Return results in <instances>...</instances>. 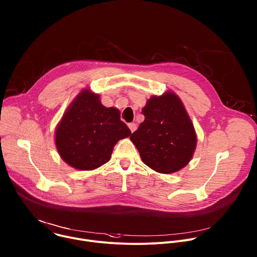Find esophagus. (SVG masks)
Wrapping results in <instances>:
<instances>
[{
  "mask_svg": "<svg viewBox=\"0 0 257 257\" xmlns=\"http://www.w3.org/2000/svg\"><path fill=\"white\" fill-rule=\"evenodd\" d=\"M128 127H129V129L131 130L132 133H133V132L136 130V128H137V126H136L135 123H129V124H128Z\"/></svg>",
  "mask_w": 257,
  "mask_h": 257,
  "instance_id": "esophagus-1",
  "label": "esophagus"
}]
</instances>
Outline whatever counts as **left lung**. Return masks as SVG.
I'll return each mask as SVG.
<instances>
[{
    "label": "left lung",
    "instance_id": "obj_1",
    "mask_svg": "<svg viewBox=\"0 0 257 257\" xmlns=\"http://www.w3.org/2000/svg\"><path fill=\"white\" fill-rule=\"evenodd\" d=\"M145 117L130 136L142 161L159 174H174L192 159L197 147L194 124L180 97L170 91L152 96Z\"/></svg>",
    "mask_w": 257,
    "mask_h": 257
}]
</instances>
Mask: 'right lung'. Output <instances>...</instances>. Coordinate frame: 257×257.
<instances>
[{
	"label": "right lung",
	"mask_w": 257,
	"mask_h": 257,
	"mask_svg": "<svg viewBox=\"0 0 257 257\" xmlns=\"http://www.w3.org/2000/svg\"><path fill=\"white\" fill-rule=\"evenodd\" d=\"M130 134L117 108L103 106L100 95L83 89L57 124L55 145L68 165L93 170L108 162L116 143Z\"/></svg>",
	"instance_id": "1"
}]
</instances>
